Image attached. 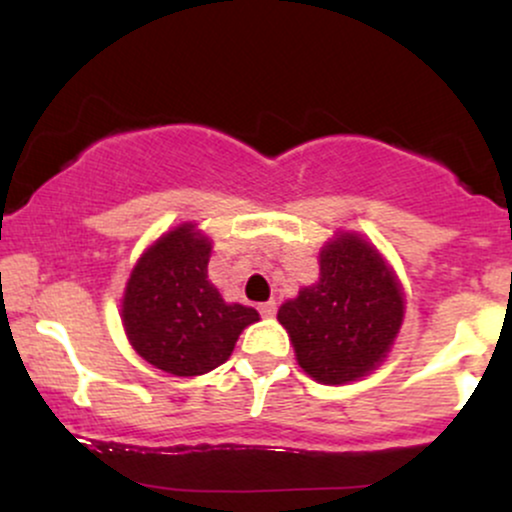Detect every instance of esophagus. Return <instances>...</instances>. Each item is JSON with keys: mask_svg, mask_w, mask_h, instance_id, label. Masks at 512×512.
<instances>
[{"mask_svg": "<svg viewBox=\"0 0 512 512\" xmlns=\"http://www.w3.org/2000/svg\"><path fill=\"white\" fill-rule=\"evenodd\" d=\"M274 313H276V303L274 301L260 303V315L262 317H274Z\"/></svg>", "mask_w": 512, "mask_h": 512, "instance_id": "esophagus-1", "label": "esophagus"}]
</instances>
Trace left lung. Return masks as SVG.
<instances>
[{"mask_svg": "<svg viewBox=\"0 0 512 512\" xmlns=\"http://www.w3.org/2000/svg\"><path fill=\"white\" fill-rule=\"evenodd\" d=\"M296 361L322 385L363 378L385 361L404 320V293L375 245L339 233L320 252V279L279 308Z\"/></svg>", "mask_w": 512, "mask_h": 512, "instance_id": "left-lung-1", "label": "left lung"}]
</instances>
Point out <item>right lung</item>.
I'll return each mask as SVG.
<instances>
[{
    "instance_id": "obj_1",
    "label": "right lung",
    "mask_w": 512,
    "mask_h": 512,
    "mask_svg": "<svg viewBox=\"0 0 512 512\" xmlns=\"http://www.w3.org/2000/svg\"><path fill=\"white\" fill-rule=\"evenodd\" d=\"M211 240L195 223L163 233L139 257L122 298V325L144 361L192 378L228 361L255 308L226 303L209 281Z\"/></svg>"
}]
</instances>
